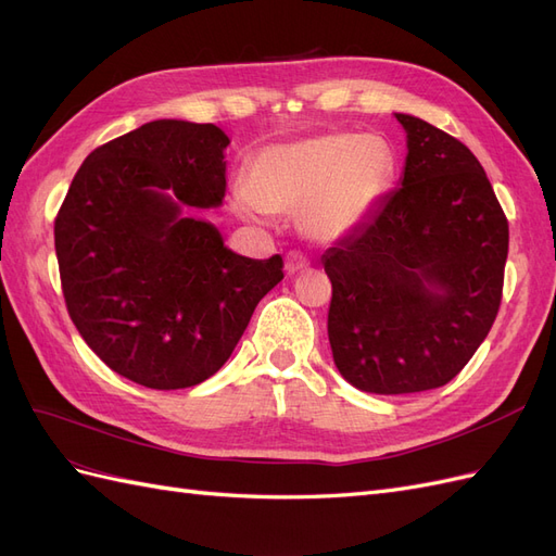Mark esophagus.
I'll return each mask as SVG.
<instances>
[{
	"instance_id": "esophagus-1",
	"label": "esophagus",
	"mask_w": 556,
	"mask_h": 556,
	"mask_svg": "<svg viewBox=\"0 0 556 556\" xmlns=\"http://www.w3.org/2000/svg\"><path fill=\"white\" fill-rule=\"evenodd\" d=\"M309 267V258L300 254V252H289L286 254V273L289 275H298L302 270H307Z\"/></svg>"
}]
</instances>
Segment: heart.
<instances>
[{"instance_id": "1", "label": "heart", "mask_w": 556, "mask_h": 556, "mask_svg": "<svg viewBox=\"0 0 556 556\" xmlns=\"http://www.w3.org/2000/svg\"><path fill=\"white\" fill-rule=\"evenodd\" d=\"M395 159L376 136L330 134L263 150L249 185L232 187V207L258 219L298 214L307 236L332 242L361 224L383 195Z\"/></svg>"}]
</instances>
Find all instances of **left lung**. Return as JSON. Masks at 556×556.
Masks as SVG:
<instances>
[{
    "mask_svg": "<svg viewBox=\"0 0 556 556\" xmlns=\"http://www.w3.org/2000/svg\"><path fill=\"white\" fill-rule=\"evenodd\" d=\"M397 119L402 187L324 258L334 365L376 395L455 379L498 314L508 258V219L473 152L425 119Z\"/></svg>",
    "mask_w": 556,
    "mask_h": 556,
    "instance_id": "left-lung-1",
    "label": "left lung"
}]
</instances>
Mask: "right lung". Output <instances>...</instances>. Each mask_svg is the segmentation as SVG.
Returning <instances> with one entry per match:
<instances>
[{"instance_id": "add662e5", "label": "right lung", "mask_w": 556, "mask_h": 556, "mask_svg": "<svg viewBox=\"0 0 556 556\" xmlns=\"http://www.w3.org/2000/svg\"><path fill=\"white\" fill-rule=\"evenodd\" d=\"M226 146L214 124H142L83 161L55 217L71 320L105 365L146 388H191L219 371L283 279L279 254H232L217 228L182 214L222 203Z\"/></svg>"}]
</instances>
